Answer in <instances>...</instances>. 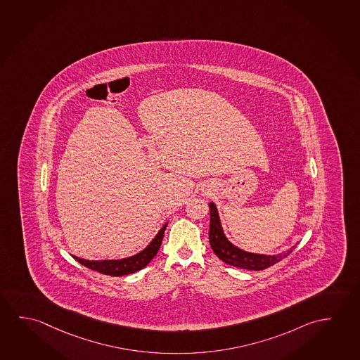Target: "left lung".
Listing matches in <instances>:
<instances>
[{
	"label": "left lung",
	"instance_id": "left-lung-1",
	"mask_svg": "<svg viewBox=\"0 0 360 360\" xmlns=\"http://www.w3.org/2000/svg\"><path fill=\"white\" fill-rule=\"evenodd\" d=\"M209 207H210V230H209L210 245H212L215 255L219 259H221L224 263L233 265L236 268L259 271V270H264L274 264L279 263L280 260L288 257L291 251L295 249V246H291L289 250L283 251V252L274 254V255L243 250L238 246H235L226 238L223 226H221V220L219 217L217 205L214 202H210Z\"/></svg>",
	"mask_w": 360,
	"mask_h": 360
}]
</instances>
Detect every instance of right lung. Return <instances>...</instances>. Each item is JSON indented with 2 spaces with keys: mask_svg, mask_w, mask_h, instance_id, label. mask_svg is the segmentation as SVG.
<instances>
[{
  "mask_svg": "<svg viewBox=\"0 0 360 360\" xmlns=\"http://www.w3.org/2000/svg\"><path fill=\"white\" fill-rule=\"evenodd\" d=\"M167 223L159 230V233L155 235L154 239L148 243V245L137 252L132 257H124V259H112V260H86L81 257H75L79 263L82 264L86 268L98 271L101 274L111 275V276H122V275L132 274L139 270L145 268L158 254L160 249L161 241L164 238Z\"/></svg>",
  "mask_w": 360,
  "mask_h": 360,
  "instance_id": "obj_1",
  "label": "right lung"
}]
</instances>
